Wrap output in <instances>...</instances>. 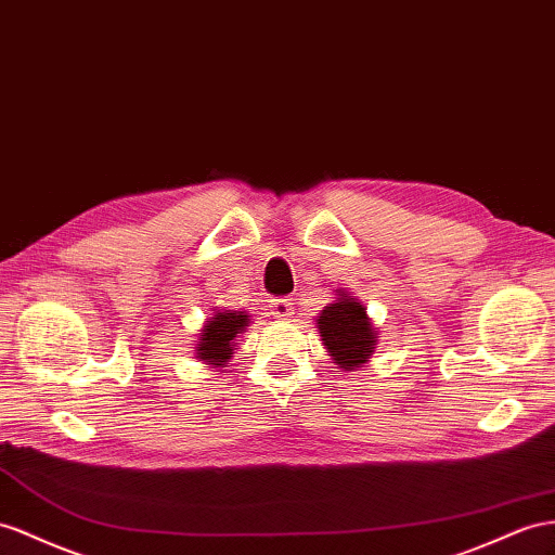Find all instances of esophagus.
Wrapping results in <instances>:
<instances>
[{
	"mask_svg": "<svg viewBox=\"0 0 555 555\" xmlns=\"http://www.w3.org/2000/svg\"><path fill=\"white\" fill-rule=\"evenodd\" d=\"M269 314L274 319H291L293 317V302L288 297H274V300H269Z\"/></svg>",
	"mask_w": 555,
	"mask_h": 555,
	"instance_id": "obj_1",
	"label": "esophagus"
}]
</instances>
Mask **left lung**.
<instances>
[{
  "label": "left lung",
  "mask_w": 555,
  "mask_h": 555,
  "mask_svg": "<svg viewBox=\"0 0 555 555\" xmlns=\"http://www.w3.org/2000/svg\"><path fill=\"white\" fill-rule=\"evenodd\" d=\"M337 293V300L323 307L317 319V328L335 365L345 367V371H357L373 357L377 328L367 319L365 307L357 297L345 291Z\"/></svg>",
  "instance_id": "8db88e82"
}]
</instances>
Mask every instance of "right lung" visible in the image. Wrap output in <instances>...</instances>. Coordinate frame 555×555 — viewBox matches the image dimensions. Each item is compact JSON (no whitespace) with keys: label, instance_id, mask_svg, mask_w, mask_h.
<instances>
[{"label":"right lung","instance_id":"right-lung-1","mask_svg":"<svg viewBox=\"0 0 555 555\" xmlns=\"http://www.w3.org/2000/svg\"><path fill=\"white\" fill-rule=\"evenodd\" d=\"M248 321L246 311H216L198 333L202 337L196 345V359L212 367H224L234 353L236 335L246 331Z\"/></svg>","mask_w":555,"mask_h":555}]
</instances>
